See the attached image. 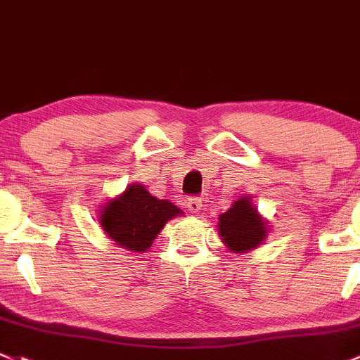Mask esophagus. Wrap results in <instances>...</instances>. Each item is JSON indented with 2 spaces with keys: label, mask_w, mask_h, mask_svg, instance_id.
Instances as JSON below:
<instances>
[{
  "label": "esophagus",
  "mask_w": 360,
  "mask_h": 360,
  "mask_svg": "<svg viewBox=\"0 0 360 360\" xmlns=\"http://www.w3.org/2000/svg\"><path fill=\"white\" fill-rule=\"evenodd\" d=\"M185 207H187L191 213H198V211L202 207V202H201V199H198V198H188V199H185Z\"/></svg>",
  "instance_id": "obj_1"
}]
</instances>
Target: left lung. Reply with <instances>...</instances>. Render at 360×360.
Wrapping results in <instances>:
<instances>
[{"label": "left lung", "mask_w": 360, "mask_h": 360, "mask_svg": "<svg viewBox=\"0 0 360 360\" xmlns=\"http://www.w3.org/2000/svg\"><path fill=\"white\" fill-rule=\"evenodd\" d=\"M218 232L232 253H248L265 240L266 221L253 206L251 198L240 195L218 217Z\"/></svg>", "instance_id": "obj_1"}]
</instances>
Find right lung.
I'll list each match as a JSON object with an SVG mask.
<instances>
[{"label":"right lung","mask_w":360,"mask_h":360,"mask_svg":"<svg viewBox=\"0 0 360 360\" xmlns=\"http://www.w3.org/2000/svg\"><path fill=\"white\" fill-rule=\"evenodd\" d=\"M179 214L180 207L168 199L154 198L143 185L129 184L123 194L103 205L98 224L117 246L146 253L162 227Z\"/></svg>","instance_id":"add662e5"}]
</instances>
